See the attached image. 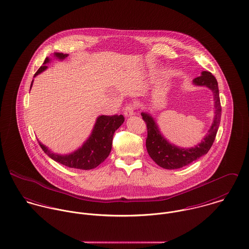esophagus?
Returning a JSON list of instances; mask_svg holds the SVG:
<instances>
[{
    "mask_svg": "<svg viewBox=\"0 0 249 249\" xmlns=\"http://www.w3.org/2000/svg\"><path fill=\"white\" fill-rule=\"evenodd\" d=\"M135 105L134 104H128L126 107L124 108V114L125 117H131L132 115H134V111H135Z\"/></svg>",
    "mask_w": 249,
    "mask_h": 249,
    "instance_id": "obj_1",
    "label": "esophagus"
}]
</instances>
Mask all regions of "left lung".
Masks as SVG:
<instances>
[{"instance_id":"8db88e82","label":"left lung","mask_w":249,"mask_h":249,"mask_svg":"<svg viewBox=\"0 0 249 249\" xmlns=\"http://www.w3.org/2000/svg\"><path fill=\"white\" fill-rule=\"evenodd\" d=\"M194 83L198 86H206L212 90L214 100V118L211 128L203 141L191 148H180L168 142L160 133L153 118L147 113H141L142 120L146 124L147 137L145 146L151 159L160 167L168 170L179 169L187 166L202 155L206 154L213 144L221 116V107L218 86L215 77L210 71H203L200 76L196 77Z\"/></svg>"}]
</instances>
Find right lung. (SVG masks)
<instances>
[{
    "mask_svg": "<svg viewBox=\"0 0 249 249\" xmlns=\"http://www.w3.org/2000/svg\"><path fill=\"white\" fill-rule=\"evenodd\" d=\"M54 56L62 60L65 57H67L68 54H64L62 53H55ZM50 61V58L47 57L43 63V66H41L38 69L35 76L41 71L46 70V64ZM32 86L33 82L31 84V88ZM124 122V118L123 115L100 116L97 119L92 134L90 135L88 140L83 143V145L80 148L67 155L55 154L50 151L43 143H41L39 141L38 142L41 148L44 150V152L53 160L69 168L86 171L92 170L98 167L108 157L112 148L113 135Z\"/></svg>",
    "mask_w": 249,
    "mask_h": 249,
    "instance_id": "add662e5",
    "label": "right lung"
}]
</instances>
